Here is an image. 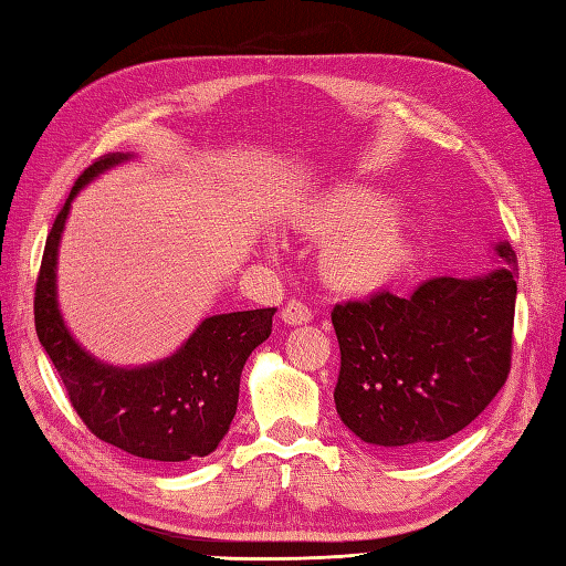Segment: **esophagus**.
<instances>
[{
	"instance_id": "obj_1",
	"label": "esophagus",
	"mask_w": 566,
	"mask_h": 566,
	"mask_svg": "<svg viewBox=\"0 0 566 566\" xmlns=\"http://www.w3.org/2000/svg\"><path fill=\"white\" fill-rule=\"evenodd\" d=\"M282 321L286 323V326H302V323L311 321V308L302 302H296V298H292V302L284 304V308H282Z\"/></svg>"
}]
</instances>
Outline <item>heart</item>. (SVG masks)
I'll return each mask as SVG.
<instances>
[{"instance_id": "heart-1", "label": "heart", "mask_w": 566, "mask_h": 566, "mask_svg": "<svg viewBox=\"0 0 566 566\" xmlns=\"http://www.w3.org/2000/svg\"><path fill=\"white\" fill-rule=\"evenodd\" d=\"M294 221L308 233L326 235L318 250V270L340 292L381 290L401 276L416 255L399 201L367 187L323 191L296 209ZM270 248H280L274 235Z\"/></svg>"}]
</instances>
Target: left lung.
Instances as JSON below:
<instances>
[{
  "label": "left lung",
  "instance_id": "left-lung-1",
  "mask_svg": "<svg viewBox=\"0 0 566 566\" xmlns=\"http://www.w3.org/2000/svg\"><path fill=\"white\" fill-rule=\"evenodd\" d=\"M474 280L436 276L411 296L379 292L333 308L340 345L335 408L359 440L418 454L467 428L511 371L515 252Z\"/></svg>",
  "mask_w": 566,
  "mask_h": 566
}]
</instances>
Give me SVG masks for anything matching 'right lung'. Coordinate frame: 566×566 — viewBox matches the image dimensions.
Wrapping results in <instances>:
<instances>
[{
  "label": "right lung",
  "instance_id": "obj_1",
  "mask_svg": "<svg viewBox=\"0 0 566 566\" xmlns=\"http://www.w3.org/2000/svg\"><path fill=\"white\" fill-rule=\"evenodd\" d=\"M130 158L128 153H109L92 163L55 216L35 280V333L65 384L72 408L94 436L140 460L187 462L211 454L231 428L243 365L270 338L276 308L203 318L175 355L143 367L99 363L72 338L60 316L55 286L70 203L94 177Z\"/></svg>",
  "mask_w": 566,
  "mask_h": 566
}]
</instances>
